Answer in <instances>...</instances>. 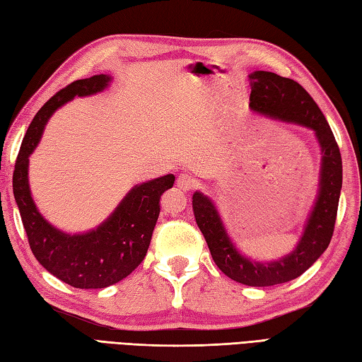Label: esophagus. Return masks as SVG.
<instances>
[{
	"label": "esophagus",
	"mask_w": 362,
	"mask_h": 362,
	"mask_svg": "<svg viewBox=\"0 0 362 362\" xmlns=\"http://www.w3.org/2000/svg\"><path fill=\"white\" fill-rule=\"evenodd\" d=\"M177 187L183 191H189L194 187V179L188 174H180L179 177H177Z\"/></svg>",
	"instance_id": "34e87169"
}]
</instances>
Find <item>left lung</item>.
Listing matches in <instances>:
<instances>
[{
    "label": "left lung",
    "instance_id": "left-lung-1",
    "mask_svg": "<svg viewBox=\"0 0 362 362\" xmlns=\"http://www.w3.org/2000/svg\"><path fill=\"white\" fill-rule=\"evenodd\" d=\"M249 79L252 110L310 127L316 132L320 143V191L305 233L291 255L274 263H255L235 249L209 197L194 193L193 210L197 227L201 228L214 263L222 272L247 286H272L302 275L332 241L342 188V158L324 113L298 82L271 71H255Z\"/></svg>",
    "mask_w": 362,
    "mask_h": 362
}]
</instances>
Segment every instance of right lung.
Segmentation results:
<instances>
[{
    "label": "right lung",
    "mask_w": 362,
    "mask_h": 362,
    "mask_svg": "<svg viewBox=\"0 0 362 362\" xmlns=\"http://www.w3.org/2000/svg\"><path fill=\"white\" fill-rule=\"evenodd\" d=\"M110 78L96 74L59 90L30 122L15 161L12 185L29 247L46 271L81 289H101L121 281L144 259L160 214V196L174 185L168 174L135 187L101 227L86 235H65L37 211L28 185L29 156L40 140L52 112L71 101L107 87Z\"/></svg>",
    "instance_id": "add662e5"
}]
</instances>
